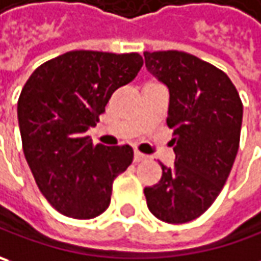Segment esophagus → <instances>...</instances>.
Instances as JSON below:
<instances>
[{"label":"esophagus","instance_id":"esophagus-1","mask_svg":"<svg viewBox=\"0 0 261 261\" xmlns=\"http://www.w3.org/2000/svg\"><path fill=\"white\" fill-rule=\"evenodd\" d=\"M147 156L146 154H143V153L140 152H134V162H142V161H144Z\"/></svg>","mask_w":261,"mask_h":261}]
</instances>
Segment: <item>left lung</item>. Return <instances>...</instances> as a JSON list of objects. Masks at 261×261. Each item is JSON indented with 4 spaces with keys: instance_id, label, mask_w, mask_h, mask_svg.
I'll return each mask as SVG.
<instances>
[{
    "instance_id": "obj_1",
    "label": "left lung",
    "mask_w": 261,
    "mask_h": 261,
    "mask_svg": "<svg viewBox=\"0 0 261 261\" xmlns=\"http://www.w3.org/2000/svg\"><path fill=\"white\" fill-rule=\"evenodd\" d=\"M147 71L169 90L175 164L144 188L147 207L168 223L203 215L219 196L240 146L243 103L226 74L179 51L144 52Z\"/></svg>"
}]
</instances>
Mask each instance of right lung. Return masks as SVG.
I'll list each match as a JSON object with an SVG mask.
<instances>
[{"mask_svg":"<svg viewBox=\"0 0 261 261\" xmlns=\"http://www.w3.org/2000/svg\"><path fill=\"white\" fill-rule=\"evenodd\" d=\"M142 55L71 51L46 61L29 77L17 103L23 152L40 193L74 219L108 209L112 182L133 162L125 146H93L111 95L136 79Z\"/></svg>","mask_w":261,"mask_h":261,"instance_id":"1","label":"right lung"}]
</instances>
